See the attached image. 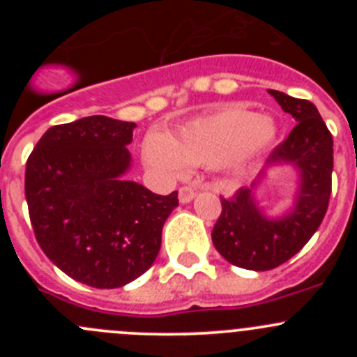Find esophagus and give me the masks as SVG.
Returning a JSON list of instances; mask_svg holds the SVG:
<instances>
[{"mask_svg":"<svg viewBox=\"0 0 357 357\" xmlns=\"http://www.w3.org/2000/svg\"><path fill=\"white\" fill-rule=\"evenodd\" d=\"M195 195L197 192L192 186H183V188H179V202H181V204H188V202L195 199Z\"/></svg>","mask_w":357,"mask_h":357,"instance_id":"esophagus-1","label":"esophagus"}]
</instances>
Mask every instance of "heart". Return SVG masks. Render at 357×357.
Returning a JSON list of instances; mask_svg holds the SVG:
<instances>
[{"label": "heart", "instance_id": "obj_1", "mask_svg": "<svg viewBox=\"0 0 357 357\" xmlns=\"http://www.w3.org/2000/svg\"><path fill=\"white\" fill-rule=\"evenodd\" d=\"M278 138L271 115L243 109H221L186 122L174 136L152 132L143 143V160L169 176L188 165H218L238 171L268 150Z\"/></svg>", "mask_w": 357, "mask_h": 357}]
</instances>
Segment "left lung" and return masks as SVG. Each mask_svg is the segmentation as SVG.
Returning <instances> with one entry per match:
<instances>
[{"label": "left lung", "instance_id": "8db88e82", "mask_svg": "<svg viewBox=\"0 0 357 357\" xmlns=\"http://www.w3.org/2000/svg\"><path fill=\"white\" fill-rule=\"evenodd\" d=\"M297 126L268 157L250 186L221 199L222 212L212 229V243L228 262L252 271H269L294 257L321 225L332 193L333 138L314 103L268 89ZM290 165L298 172L292 207L271 218L255 192L271 167Z\"/></svg>", "mask_w": 357, "mask_h": 357}]
</instances>
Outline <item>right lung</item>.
<instances>
[{"label":"right lung","instance_id":"add662e5","mask_svg":"<svg viewBox=\"0 0 357 357\" xmlns=\"http://www.w3.org/2000/svg\"><path fill=\"white\" fill-rule=\"evenodd\" d=\"M135 122L105 115L50 128L27 158L25 200L36 240L75 282L119 289L157 259L178 192L128 181Z\"/></svg>","mask_w":357,"mask_h":357}]
</instances>
